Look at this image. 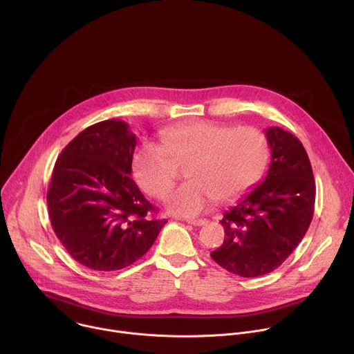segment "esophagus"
I'll use <instances>...</instances> for the list:
<instances>
[{
    "label": "esophagus",
    "instance_id": "1",
    "mask_svg": "<svg viewBox=\"0 0 354 354\" xmlns=\"http://www.w3.org/2000/svg\"><path fill=\"white\" fill-rule=\"evenodd\" d=\"M189 224H192V225H196V227H201V225H206L209 221L206 220V218H197V220H186Z\"/></svg>",
    "mask_w": 354,
    "mask_h": 354
}]
</instances>
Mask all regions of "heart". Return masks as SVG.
<instances>
[{"mask_svg": "<svg viewBox=\"0 0 354 354\" xmlns=\"http://www.w3.org/2000/svg\"><path fill=\"white\" fill-rule=\"evenodd\" d=\"M161 144L142 141L133 156V175L140 187L164 197L175 183V162H186L185 185L172 192L167 207L172 214L194 217L213 201L236 198L263 175L270 148L266 136L249 126L235 127L213 120H193L160 133Z\"/></svg>", "mask_w": 354, "mask_h": 354, "instance_id": "heart-1", "label": "heart"}]
</instances>
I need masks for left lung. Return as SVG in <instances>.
I'll return each mask as SVG.
<instances>
[{"label":"left lung","mask_w":354,"mask_h":354,"mask_svg":"<svg viewBox=\"0 0 354 354\" xmlns=\"http://www.w3.org/2000/svg\"><path fill=\"white\" fill-rule=\"evenodd\" d=\"M270 165L266 178L224 213L223 245L210 257L241 277L277 269L304 238L315 205V182L301 141L280 127H269Z\"/></svg>","instance_id":"left-lung-1"}]
</instances>
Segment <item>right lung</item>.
<instances>
[{
  "instance_id": "obj_1",
  "label": "right lung",
  "mask_w": 354,
  "mask_h": 354,
  "mask_svg": "<svg viewBox=\"0 0 354 354\" xmlns=\"http://www.w3.org/2000/svg\"><path fill=\"white\" fill-rule=\"evenodd\" d=\"M136 134L123 120L86 127L62 151L47 190L52 227L73 259L97 272L130 266L167 220L131 179Z\"/></svg>"
}]
</instances>
